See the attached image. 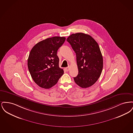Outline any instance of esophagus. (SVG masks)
<instances>
[{
  "instance_id": "34e87169",
  "label": "esophagus",
  "mask_w": 133,
  "mask_h": 133,
  "mask_svg": "<svg viewBox=\"0 0 133 133\" xmlns=\"http://www.w3.org/2000/svg\"><path fill=\"white\" fill-rule=\"evenodd\" d=\"M70 69V67H66V68H65V69H66V70L67 71H69Z\"/></svg>"
}]
</instances>
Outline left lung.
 Wrapping results in <instances>:
<instances>
[{
	"label": "left lung",
	"instance_id": "1",
	"mask_svg": "<svg viewBox=\"0 0 133 133\" xmlns=\"http://www.w3.org/2000/svg\"><path fill=\"white\" fill-rule=\"evenodd\" d=\"M67 41L76 54L78 74L74 81L83 88L92 86L100 77L103 67L98 44L90 35L83 33L71 34Z\"/></svg>",
	"mask_w": 133,
	"mask_h": 133
}]
</instances>
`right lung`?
<instances>
[{
  "instance_id": "1",
  "label": "right lung",
  "mask_w": 133,
  "mask_h": 133,
  "mask_svg": "<svg viewBox=\"0 0 133 133\" xmlns=\"http://www.w3.org/2000/svg\"><path fill=\"white\" fill-rule=\"evenodd\" d=\"M66 38L55 36L43 40L32 48L27 65L33 81L41 88L49 89L57 83L63 74L59 67L57 51Z\"/></svg>"
}]
</instances>
